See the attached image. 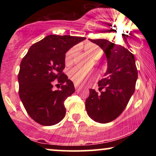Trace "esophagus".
<instances>
[{
    "mask_svg": "<svg viewBox=\"0 0 156 156\" xmlns=\"http://www.w3.org/2000/svg\"><path fill=\"white\" fill-rule=\"evenodd\" d=\"M75 88H76V90H78V85H77V84H75Z\"/></svg>",
    "mask_w": 156,
    "mask_h": 156,
    "instance_id": "obj_1",
    "label": "esophagus"
}]
</instances>
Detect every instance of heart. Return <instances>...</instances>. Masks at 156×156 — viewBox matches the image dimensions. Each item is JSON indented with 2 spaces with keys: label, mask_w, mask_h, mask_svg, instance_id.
Returning a JSON list of instances; mask_svg holds the SVG:
<instances>
[{
  "label": "heart",
  "mask_w": 156,
  "mask_h": 156,
  "mask_svg": "<svg viewBox=\"0 0 156 156\" xmlns=\"http://www.w3.org/2000/svg\"><path fill=\"white\" fill-rule=\"evenodd\" d=\"M83 50L87 52L88 54L90 55L91 58L93 60H98L101 57L103 54L102 50L96 45L95 44L92 43V42H87L83 45ZM75 53H76V48H72L69 50H68L65 54L64 57V62L65 64L69 65L73 62V58H74ZM69 76H70L71 80H73L76 84H79L83 82L84 80H86L87 77V74L83 69H82L80 67H75L73 68L69 72Z\"/></svg>",
  "instance_id": "1"
}]
</instances>
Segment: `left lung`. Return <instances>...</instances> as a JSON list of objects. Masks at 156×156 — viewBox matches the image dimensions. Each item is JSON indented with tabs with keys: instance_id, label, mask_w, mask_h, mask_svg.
Listing matches in <instances>:
<instances>
[{
	"instance_id": "obj_1",
	"label": "left lung",
	"mask_w": 156,
	"mask_h": 156,
	"mask_svg": "<svg viewBox=\"0 0 156 156\" xmlns=\"http://www.w3.org/2000/svg\"><path fill=\"white\" fill-rule=\"evenodd\" d=\"M104 51L108 68L104 78L98 82L99 92L89 89L86 109L93 120L110 122L126 108L134 93L138 70L133 53L119 44L103 39H91Z\"/></svg>"
}]
</instances>
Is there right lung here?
<instances>
[{
    "instance_id": "right-lung-1",
    "label": "right lung",
    "mask_w": 156,
    "mask_h": 156,
    "mask_svg": "<svg viewBox=\"0 0 156 156\" xmlns=\"http://www.w3.org/2000/svg\"><path fill=\"white\" fill-rule=\"evenodd\" d=\"M85 39L69 35L47 36L31 45L21 61L20 98L28 115L39 124L53 125L65 117L64 102L75 92L73 83L63 73L65 53ZM55 82L62 87L54 91Z\"/></svg>"
}]
</instances>
